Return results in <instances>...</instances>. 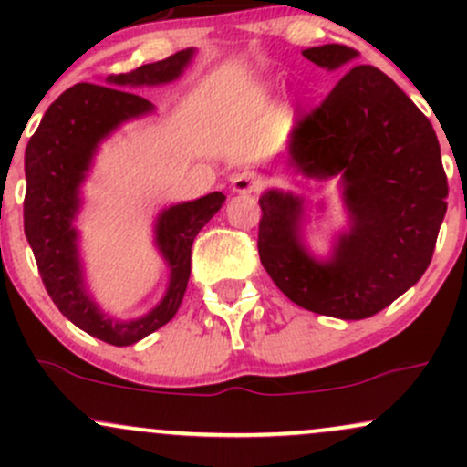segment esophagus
<instances>
[{
	"label": "esophagus",
	"mask_w": 467,
	"mask_h": 467,
	"mask_svg": "<svg viewBox=\"0 0 467 467\" xmlns=\"http://www.w3.org/2000/svg\"><path fill=\"white\" fill-rule=\"evenodd\" d=\"M230 186H233V192H237V195H252V192L261 189V178L252 173V171H244V173L234 175Z\"/></svg>",
	"instance_id": "34e87169"
}]
</instances>
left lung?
Listing matches in <instances>:
<instances>
[{"instance_id": "8db88e82", "label": "left lung", "mask_w": 467, "mask_h": 467, "mask_svg": "<svg viewBox=\"0 0 467 467\" xmlns=\"http://www.w3.org/2000/svg\"><path fill=\"white\" fill-rule=\"evenodd\" d=\"M303 57L345 74L289 133L287 162L309 180H337L347 228L320 259L303 237V197L267 189L259 197V256L292 303L362 320L389 307L431 265L448 208L441 149L428 118L387 74L356 66V50L327 44Z\"/></svg>"}]
</instances>
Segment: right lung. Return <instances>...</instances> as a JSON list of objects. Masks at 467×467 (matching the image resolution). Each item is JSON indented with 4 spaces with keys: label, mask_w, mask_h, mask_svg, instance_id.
<instances>
[{
    "label": "right lung",
    "mask_w": 467,
    "mask_h": 467,
    "mask_svg": "<svg viewBox=\"0 0 467 467\" xmlns=\"http://www.w3.org/2000/svg\"><path fill=\"white\" fill-rule=\"evenodd\" d=\"M192 57L195 47H186L130 74H109L105 85H74L47 107L26 147L24 230L44 285L67 320L114 347L136 345L178 314L189 285L192 241L223 206L226 195L215 191L160 211L153 244L169 267V285L147 314L118 320L100 309L85 283L80 237L74 226L83 206V184L100 144L111 133L125 122L155 114L151 100L133 89L173 83L191 66Z\"/></svg>",
    "instance_id": "obj_1"
}]
</instances>
